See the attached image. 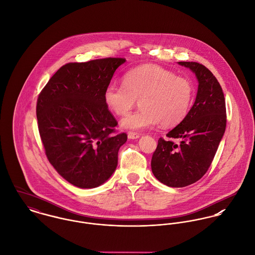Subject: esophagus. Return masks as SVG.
<instances>
[{"label": "esophagus", "instance_id": "obj_1", "mask_svg": "<svg viewBox=\"0 0 255 255\" xmlns=\"http://www.w3.org/2000/svg\"><path fill=\"white\" fill-rule=\"evenodd\" d=\"M140 137V134L138 133H135V132H128V138L129 139H132V140H135V139H138Z\"/></svg>", "mask_w": 255, "mask_h": 255}]
</instances>
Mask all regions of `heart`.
Here are the masks:
<instances>
[{"instance_id": "obj_1", "label": "heart", "mask_w": 255, "mask_h": 255, "mask_svg": "<svg viewBox=\"0 0 255 255\" xmlns=\"http://www.w3.org/2000/svg\"><path fill=\"white\" fill-rule=\"evenodd\" d=\"M195 96L191 79L155 64L128 71L123 84L111 83L104 93L108 109L118 116L129 114L139 101L141 109L122 120L126 129L141 130L160 122L163 127L181 123L189 113Z\"/></svg>"}]
</instances>
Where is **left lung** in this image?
I'll use <instances>...</instances> for the list:
<instances>
[{"label": "left lung", "instance_id": "left-lung-1", "mask_svg": "<svg viewBox=\"0 0 255 255\" xmlns=\"http://www.w3.org/2000/svg\"><path fill=\"white\" fill-rule=\"evenodd\" d=\"M178 63L196 73L198 95L185 119L166 134L167 140L159 138L150 162L155 178L173 188L194 184L207 172L227 123L224 94L212 72L195 61Z\"/></svg>", "mask_w": 255, "mask_h": 255}]
</instances>
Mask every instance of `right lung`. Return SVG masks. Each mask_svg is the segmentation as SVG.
<instances>
[{
  "label": "right lung",
  "mask_w": 255,
  "mask_h": 255,
  "mask_svg": "<svg viewBox=\"0 0 255 255\" xmlns=\"http://www.w3.org/2000/svg\"><path fill=\"white\" fill-rule=\"evenodd\" d=\"M125 58L106 57L62 65L39 94L38 129L48 160L70 184L91 189L116 169L126 133L105 104L104 93Z\"/></svg>",
  "instance_id": "obj_1"
}]
</instances>
